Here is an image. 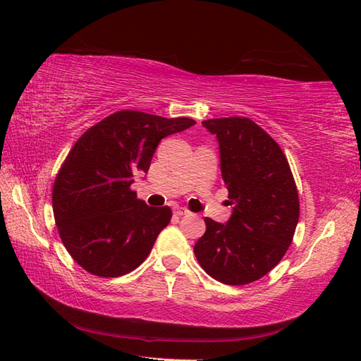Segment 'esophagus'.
Returning a JSON list of instances; mask_svg holds the SVG:
<instances>
[{"mask_svg":"<svg viewBox=\"0 0 361 361\" xmlns=\"http://www.w3.org/2000/svg\"><path fill=\"white\" fill-rule=\"evenodd\" d=\"M173 214H175V216H186V214H189V211L185 209V208H180V206H175Z\"/></svg>","mask_w":361,"mask_h":361,"instance_id":"esophagus-1","label":"esophagus"}]
</instances>
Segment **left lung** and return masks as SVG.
Listing matches in <instances>:
<instances>
[{
    "instance_id": "left-lung-1",
    "label": "left lung",
    "mask_w": 361,
    "mask_h": 361,
    "mask_svg": "<svg viewBox=\"0 0 361 361\" xmlns=\"http://www.w3.org/2000/svg\"><path fill=\"white\" fill-rule=\"evenodd\" d=\"M216 135L220 171L234 204L226 224L204 219L194 252L211 278L245 286L262 278L286 255L299 220V198L279 144L248 118L202 122Z\"/></svg>"
}]
</instances>
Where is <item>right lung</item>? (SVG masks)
<instances>
[{
    "label": "right lung",
    "instance_id": "right-lung-1",
    "mask_svg": "<svg viewBox=\"0 0 361 361\" xmlns=\"http://www.w3.org/2000/svg\"><path fill=\"white\" fill-rule=\"evenodd\" d=\"M195 124L122 110L88 128L68 153L52 188L60 239L83 270L118 278L140 267L169 225V206L152 208L130 189L147 173L163 137Z\"/></svg>",
    "mask_w": 361,
    "mask_h": 361
}]
</instances>
